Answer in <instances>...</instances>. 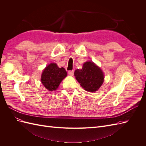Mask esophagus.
<instances>
[{
	"mask_svg": "<svg viewBox=\"0 0 146 146\" xmlns=\"http://www.w3.org/2000/svg\"><path fill=\"white\" fill-rule=\"evenodd\" d=\"M74 70H69L68 71V74L70 75V76H73V75H74Z\"/></svg>",
	"mask_w": 146,
	"mask_h": 146,
	"instance_id": "34e87169",
	"label": "esophagus"
}]
</instances>
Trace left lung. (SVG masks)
I'll return each instance as SVG.
<instances>
[{"label":"left lung","instance_id":"left-lung-1","mask_svg":"<svg viewBox=\"0 0 146 146\" xmlns=\"http://www.w3.org/2000/svg\"><path fill=\"white\" fill-rule=\"evenodd\" d=\"M74 76L84 90L89 92L98 91L104 81L103 71L91 61L84 63L82 69L75 70Z\"/></svg>","mask_w":146,"mask_h":146}]
</instances>
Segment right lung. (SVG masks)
<instances>
[{"mask_svg": "<svg viewBox=\"0 0 146 146\" xmlns=\"http://www.w3.org/2000/svg\"><path fill=\"white\" fill-rule=\"evenodd\" d=\"M66 76L67 72L64 68H60L56 63H50L43 70L41 82L48 91H55Z\"/></svg>", "mask_w": 146, "mask_h": 146, "instance_id": "right-lung-1", "label": "right lung"}]
</instances>
